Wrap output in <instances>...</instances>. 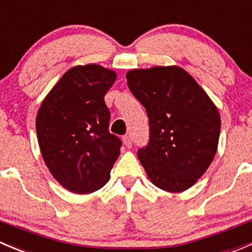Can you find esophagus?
Wrapping results in <instances>:
<instances>
[{
	"mask_svg": "<svg viewBox=\"0 0 252 252\" xmlns=\"http://www.w3.org/2000/svg\"><path fill=\"white\" fill-rule=\"evenodd\" d=\"M123 143L126 148H131V144H133L131 143V136L130 135L123 136Z\"/></svg>",
	"mask_w": 252,
	"mask_h": 252,
	"instance_id": "obj_1",
	"label": "esophagus"
}]
</instances>
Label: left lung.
I'll list each match as a JSON object with an SVG mask.
<instances>
[{
	"label": "left lung",
	"instance_id": "8db88e82",
	"mask_svg": "<svg viewBox=\"0 0 252 252\" xmlns=\"http://www.w3.org/2000/svg\"><path fill=\"white\" fill-rule=\"evenodd\" d=\"M126 80L149 117L150 139L139 149V161L156 187L186 191L216 156L220 133L216 104L180 66L130 70Z\"/></svg>",
	"mask_w": 252,
	"mask_h": 252
}]
</instances>
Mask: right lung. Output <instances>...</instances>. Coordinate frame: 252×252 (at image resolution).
<instances>
[{
	"mask_svg": "<svg viewBox=\"0 0 252 252\" xmlns=\"http://www.w3.org/2000/svg\"><path fill=\"white\" fill-rule=\"evenodd\" d=\"M117 79L97 64L67 70L43 99L35 129L45 165L72 193L103 187L121 154L122 141L109 133L104 96Z\"/></svg>",
	"mask_w": 252,
	"mask_h": 252,
	"instance_id": "obj_1",
	"label": "right lung"
}]
</instances>
